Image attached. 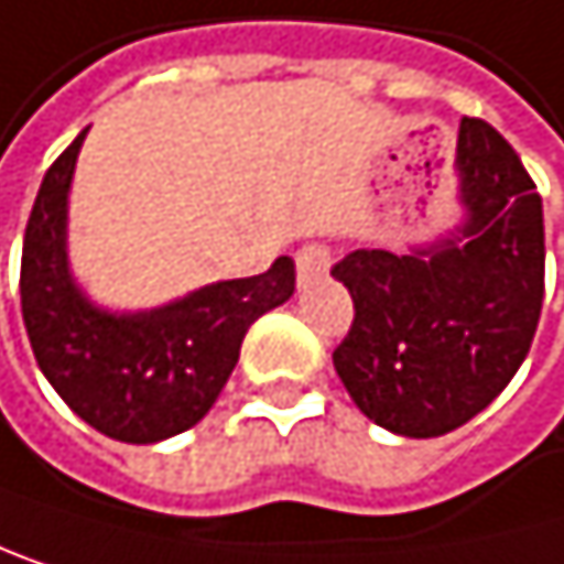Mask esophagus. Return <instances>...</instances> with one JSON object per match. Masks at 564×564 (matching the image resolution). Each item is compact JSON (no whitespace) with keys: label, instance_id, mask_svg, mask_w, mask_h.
Instances as JSON below:
<instances>
[{"label":"esophagus","instance_id":"1","mask_svg":"<svg viewBox=\"0 0 564 564\" xmlns=\"http://www.w3.org/2000/svg\"><path fill=\"white\" fill-rule=\"evenodd\" d=\"M297 280L301 284H311V280H317L321 273H328L332 267V250L328 247H321V243H307L297 250Z\"/></svg>","mask_w":564,"mask_h":564}]
</instances>
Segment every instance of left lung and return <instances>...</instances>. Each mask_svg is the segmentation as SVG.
Listing matches in <instances>:
<instances>
[{"instance_id": "left-lung-1", "label": "left lung", "mask_w": 564, "mask_h": 564, "mask_svg": "<svg viewBox=\"0 0 564 564\" xmlns=\"http://www.w3.org/2000/svg\"><path fill=\"white\" fill-rule=\"evenodd\" d=\"M464 223L409 253L355 250L332 267L355 301L335 372L389 433L430 440L474 420L521 368L545 297V219L518 151L460 121Z\"/></svg>"}]
</instances>
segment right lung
<instances>
[{
  "label": "right lung",
  "instance_id": "right-lung-1",
  "mask_svg": "<svg viewBox=\"0 0 564 564\" xmlns=\"http://www.w3.org/2000/svg\"><path fill=\"white\" fill-rule=\"evenodd\" d=\"M87 131L50 165L26 223L19 301L46 382L97 433L159 443L196 426L240 361L250 324L294 294V260L151 311H104L67 260V196Z\"/></svg>",
  "mask_w": 564,
  "mask_h": 564
}]
</instances>
